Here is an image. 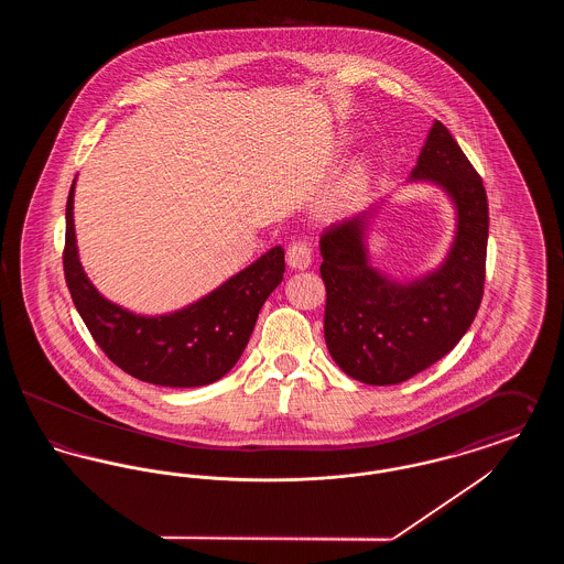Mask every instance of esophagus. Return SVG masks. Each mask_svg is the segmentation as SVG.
<instances>
[{
    "instance_id": "obj_1",
    "label": "esophagus",
    "mask_w": 564,
    "mask_h": 564,
    "mask_svg": "<svg viewBox=\"0 0 564 564\" xmlns=\"http://www.w3.org/2000/svg\"><path fill=\"white\" fill-rule=\"evenodd\" d=\"M285 260H288L290 269L306 270L311 267V262H313V251H311V247L306 242L294 241L288 247Z\"/></svg>"
}]
</instances>
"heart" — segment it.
Here are the masks:
<instances>
[{
    "mask_svg": "<svg viewBox=\"0 0 564 564\" xmlns=\"http://www.w3.org/2000/svg\"><path fill=\"white\" fill-rule=\"evenodd\" d=\"M372 184V164L366 159L350 162L334 184V188L325 194L322 212L325 215H343L364 200Z\"/></svg>",
    "mask_w": 564,
    "mask_h": 564,
    "instance_id": "1",
    "label": "heart"
}]
</instances>
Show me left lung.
Listing matches in <instances>:
<instances>
[{
	"label": "left lung",
	"instance_id": "1",
	"mask_svg": "<svg viewBox=\"0 0 564 564\" xmlns=\"http://www.w3.org/2000/svg\"><path fill=\"white\" fill-rule=\"evenodd\" d=\"M410 182L444 189L456 212L444 262L412 281H393L370 264L366 232L378 207L323 232L325 345L338 368L366 384H398L455 349L484 294L488 200L482 177L435 120Z\"/></svg>",
	"mask_w": 564,
	"mask_h": 564
}]
</instances>
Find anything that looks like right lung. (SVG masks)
<instances>
[{"label":"right lung","instance_id":"add662e5","mask_svg":"<svg viewBox=\"0 0 564 564\" xmlns=\"http://www.w3.org/2000/svg\"><path fill=\"white\" fill-rule=\"evenodd\" d=\"M74 188L76 180L65 209L63 270L72 300L95 343L120 370L161 387H203L228 375L249 343L262 304L283 281V247H272L182 311L159 317L137 315L99 294L82 269Z\"/></svg>","mask_w":564,"mask_h":564}]
</instances>
